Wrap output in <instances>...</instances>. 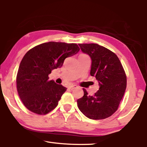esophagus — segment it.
Wrapping results in <instances>:
<instances>
[{"label":"esophagus","mask_w":147,"mask_h":147,"mask_svg":"<svg viewBox=\"0 0 147 147\" xmlns=\"http://www.w3.org/2000/svg\"><path fill=\"white\" fill-rule=\"evenodd\" d=\"M76 88H78V86H77L76 85H71L69 87V89H71V90H73V89H75Z\"/></svg>","instance_id":"obj_1"}]
</instances>
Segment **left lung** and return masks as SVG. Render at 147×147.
I'll return each mask as SVG.
<instances>
[{
	"instance_id": "obj_1",
	"label": "left lung",
	"mask_w": 147,
	"mask_h": 147,
	"mask_svg": "<svg viewBox=\"0 0 147 147\" xmlns=\"http://www.w3.org/2000/svg\"><path fill=\"white\" fill-rule=\"evenodd\" d=\"M82 53L91 59L90 74L98 81L99 89L89 95L85 89L84 96L77 100L80 110L93 120L104 119L115 112L126 88V76L120 60L115 53L95 43L78 44Z\"/></svg>"
}]
</instances>
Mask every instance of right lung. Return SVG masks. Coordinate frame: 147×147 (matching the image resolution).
Listing matches in <instances>:
<instances>
[{
	"instance_id": "add662e5",
	"label": "right lung",
	"mask_w": 147,
	"mask_h": 147,
	"mask_svg": "<svg viewBox=\"0 0 147 147\" xmlns=\"http://www.w3.org/2000/svg\"><path fill=\"white\" fill-rule=\"evenodd\" d=\"M79 51L76 43L51 41L27 52L19 65L16 79L19 97L27 109L45 115L58 106L67 88L49 80V74Z\"/></svg>"
}]
</instances>
